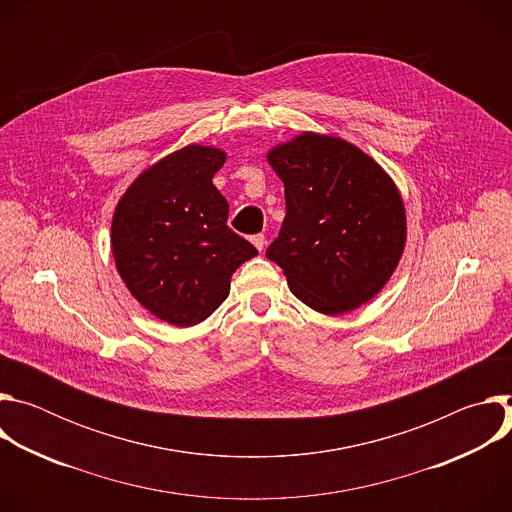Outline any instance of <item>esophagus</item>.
<instances>
[{"label": "esophagus", "mask_w": 512, "mask_h": 512, "mask_svg": "<svg viewBox=\"0 0 512 512\" xmlns=\"http://www.w3.org/2000/svg\"><path fill=\"white\" fill-rule=\"evenodd\" d=\"M251 243H253L259 251H263V247H265V237H263V235H255V237H251Z\"/></svg>", "instance_id": "obj_1"}]
</instances>
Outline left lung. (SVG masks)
<instances>
[{"label": "left lung", "mask_w": 512, "mask_h": 512, "mask_svg": "<svg viewBox=\"0 0 512 512\" xmlns=\"http://www.w3.org/2000/svg\"><path fill=\"white\" fill-rule=\"evenodd\" d=\"M285 186V218L267 257L312 310L338 316L371 302L407 241L393 178L354 143L304 131L267 152Z\"/></svg>", "instance_id": "left-lung-1"}]
</instances>
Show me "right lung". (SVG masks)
<instances>
[{"label":"right lung","mask_w":512,"mask_h":512,"mask_svg":"<svg viewBox=\"0 0 512 512\" xmlns=\"http://www.w3.org/2000/svg\"><path fill=\"white\" fill-rule=\"evenodd\" d=\"M227 162L190 143L145 168L119 198L111 253L129 294L156 318L188 328L206 320L257 249L227 227L229 202L212 184Z\"/></svg>","instance_id":"add662e5"}]
</instances>
